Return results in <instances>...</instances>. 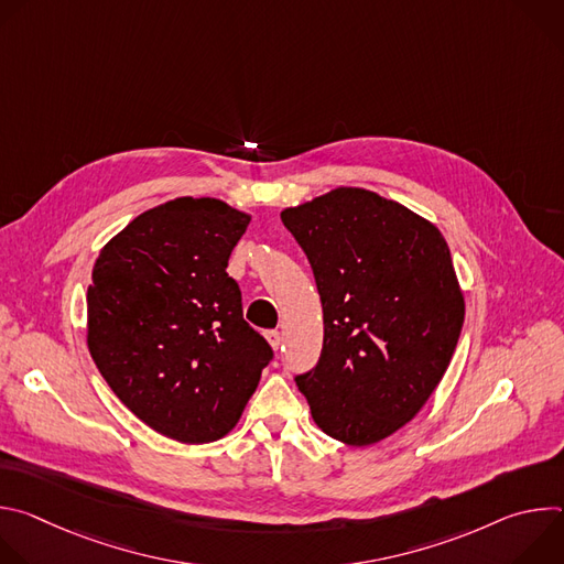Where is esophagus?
Returning a JSON list of instances; mask_svg holds the SVG:
<instances>
[{"instance_id": "34e87169", "label": "esophagus", "mask_w": 564, "mask_h": 564, "mask_svg": "<svg viewBox=\"0 0 564 564\" xmlns=\"http://www.w3.org/2000/svg\"><path fill=\"white\" fill-rule=\"evenodd\" d=\"M265 337H268V341H270V346H272L274 350H279V348H281V344H283V335H281L279 330H268V333H265Z\"/></svg>"}]
</instances>
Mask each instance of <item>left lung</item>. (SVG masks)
Returning <instances> with one entry per match:
<instances>
[{"instance_id": "obj_1", "label": "left lung", "mask_w": 564, "mask_h": 564, "mask_svg": "<svg viewBox=\"0 0 564 564\" xmlns=\"http://www.w3.org/2000/svg\"><path fill=\"white\" fill-rule=\"evenodd\" d=\"M314 272L324 348L294 381L316 426L375 444L426 404L455 352L464 296L440 229L404 205L339 187L281 212Z\"/></svg>"}]
</instances>
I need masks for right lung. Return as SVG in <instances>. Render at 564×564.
I'll return each instance as SVG.
<instances>
[{"mask_svg": "<svg viewBox=\"0 0 564 564\" xmlns=\"http://www.w3.org/2000/svg\"><path fill=\"white\" fill-rule=\"evenodd\" d=\"M248 225L223 200L176 198L133 218L94 265L91 357L138 420L183 444L227 435L274 357L225 272Z\"/></svg>", "mask_w": 564, "mask_h": 564, "instance_id": "obj_1", "label": "right lung"}]
</instances>
